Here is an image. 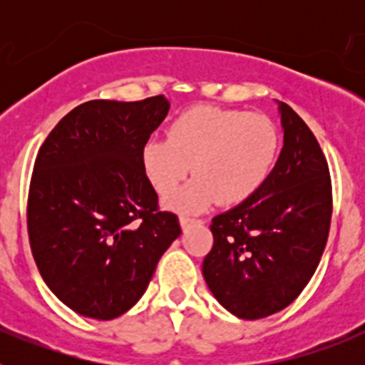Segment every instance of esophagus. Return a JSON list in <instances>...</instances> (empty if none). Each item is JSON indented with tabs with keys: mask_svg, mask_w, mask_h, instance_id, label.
Instances as JSON below:
<instances>
[{
	"mask_svg": "<svg viewBox=\"0 0 365 365\" xmlns=\"http://www.w3.org/2000/svg\"><path fill=\"white\" fill-rule=\"evenodd\" d=\"M193 222H199L197 219H193V217H188V215H180V228H182V230H188L190 227H192Z\"/></svg>",
	"mask_w": 365,
	"mask_h": 365,
	"instance_id": "1",
	"label": "esophagus"
}]
</instances>
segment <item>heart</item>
<instances>
[{"mask_svg":"<svg viewBox=\"0 0 365 365\" xmlns=\"http://www.w3.org/2000/svg\"><path fill=\"white\" fill-rule=\"evenodd\" d=\"M279 133L263 115L199 106L168 128V138H151L143 148V170L163 197L170 195L192 166L193 179L168 206L197 212L219 199L240 205L265 185L278 159Z\"/></svg>","mask_w":365,"mask_h":365,"instance_id":"heart-1","label":"heart"}]
</instances>
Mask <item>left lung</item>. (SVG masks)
Returning <instances> with one entry per match:
<instances>
[{"mask_svg": "<svg viewBox=\"0 0 365 365\" xmlns=\"http://www.w3.org/2000/svg\"><path fill=\"white\" fill-rule=\"evenodd\" d=\"M283 148L252 197L212 219L214 247L202 276L222 307L259 320L291 305L312 278L327 243L333 190L320 144L283 102Z\"/></svg>", "mask_w": 365, "mask_h": 365, "instance_id": "obj_1", "label": "left lung"}]
</instances>
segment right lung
<instances>
[{"label": "right lung", "instance_id": "1", "mask_svg": "<svg viewBox=\"0 0 365 365\" xmlns=\"http://www.w3.org/2000/svg\"><path fill=\"white\" fill-rule=\"evenodd\" d=\"M168 109L163 95L89 100L38 151L27 202L32 256L54 296L87 318L130 311L180 235L143 170L144 144Z\"/></svg>", "mask_w": 365, "mask_h": 365}]
</instances>
